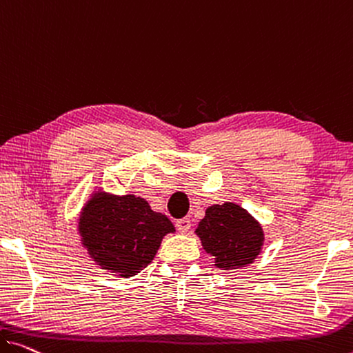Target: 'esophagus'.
<instances>
[{"label": "esophagus", "mask_w": 353, "mask_h": 353, "mask_svg": "<svg viewBox=\"0 0 353 353\" xmlns=\"http://www.w3.org/2000/svg\"><path fill=\"white\" fill-rule=\"evenodd\" d=\"M176 229L180 230L181 233L189 232V229H191V219H188V218L178 219V221H176Z\"/></svg>", "instance_id": "1"}]
</instances>
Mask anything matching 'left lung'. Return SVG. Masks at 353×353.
<instances>
[{"label":"left lung","instance_id":"1","mask_svg":"<svg viewBox=\"0 0 353 353\" xmlns=\"http://www.w3.org/2000/svg\"><path fill=\"white\" fill-rule=\"evenodd\" d=\"M195 235L205 252L214 257V267L236 270L254 263L262 252L263 227L241 205L216 203L205 210Z\"/></svg>","mask_w":353,"mask_h":353}]
</instances>
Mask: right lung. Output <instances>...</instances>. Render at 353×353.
<instances>
[{
    "mask_svg": "<svg viewBox=\"0 0 353 353\" xmlns=\"http://www.w3.org/2000/svg\"><path fill=\"white\" fill-rule=\"evenodd\" d=\"M175 225L153 211L143 197L117 195L96 188L79 216L80 243L97 267L132 278L148 267L167 233Z\"/></svg>",
    "mask_w": 353,
    "mask_h": 353,
    "instance_id": "1",
    "label": "right lung"
}]
</instances>
